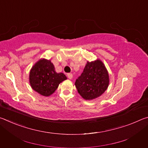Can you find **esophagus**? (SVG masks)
Wrapping results in <instances>:
<instances>
[{"label":"esophagus","mask_w":148,"mask_h":148,"mask_svg":"<svg viewBox=\"0 0 148 148\" xmlns=\"http://www.w3.org/2000/svg\"><path fill=\"white\" fill-rule=\"evenodd\" d=\"M67 76H68V77L70 79H71L72 78V77H73V75H72V73H69L67 74Z\"/></svg>","instance_id":"34e87169"}]
</instances>
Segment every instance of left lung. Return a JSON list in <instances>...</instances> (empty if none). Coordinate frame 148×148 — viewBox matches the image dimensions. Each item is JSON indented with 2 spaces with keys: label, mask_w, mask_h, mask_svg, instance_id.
<instances>
[{
  "label": "left lung",
  "mask_w": 148,
  "mask_h": 148,
  "mask_svg": "<svg viewBox=\"0 0 148 148\" xmlns=\"http://www.w3.org/2000/svg\"><path fill=\"white\" fill-rule=\"evenodd\" d=\"M110 83L109 74L101 60L87 61L82 74L76 80L78 93L86 101H91L104 93Z\"/></svg>",
  "instance_id": "left-lung-1"
}]
</instances>
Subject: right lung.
<instances>
[{"mask_svg": "<svg viewBox=\"0 0 148 148\" xmlns=\"http://www.w3.org/2000/svg\"><path fill=\"white\" fill-rule=\"evenodd\" d=\"M67 79L63 73H57L50 60L40 59L29 72V83L32 89L44 97L51 95L59 85Z\"/></svg>", "mask_w": 148, "mask_h": 148, "instance_id": "right-lung-1", "label": "right lung"}]
</instances>
